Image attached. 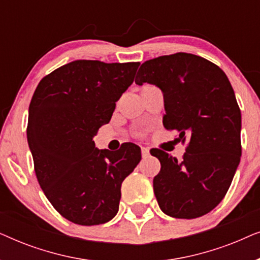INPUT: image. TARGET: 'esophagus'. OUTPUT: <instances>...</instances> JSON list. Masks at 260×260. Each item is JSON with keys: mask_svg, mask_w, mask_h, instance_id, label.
Returning a JSON list of instances; mask_svg holds the SVG:
<instances>
[{"mask_svg": "<svg viewBox=\"0 0 260 260\" xmlns=\"http://www.w3.org/2000/svg\"><path fill=\"white\" fill-rule=\"evenodd\" d=\"M141 151H142V157H143V158H147V157H149V155H150V152H149V149L148 148L142 147L141 148Z\"/></svg>", "mask_w": 260, "mask_h": 260, "instance_id": "obj_1", "label": "esophagus"}]
</instances>
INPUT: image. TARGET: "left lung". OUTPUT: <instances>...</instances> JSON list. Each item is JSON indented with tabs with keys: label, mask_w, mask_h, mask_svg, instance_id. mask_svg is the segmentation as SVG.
I'll use <instances>...</instances> for the list:
<instances>
[{
	"label": "left lung",
	"mask_w": 260,
	"mask_h": 260,
	"mask_svg": "<svg viewBox=\"0 0 260 260\" xmlns=\"http://www.w3.org/2000/svg\"><path fill=\"white\" fill-rule=\"evenodd\" d=\"M135 83L163 92V125L188 141L181 161L161 149L154 177L159 208L177 219H194L218 206L229 190L241 156V115L225 72L189 53L162 55L142 63Z\"/></svg>",
	"instance_id": "1"
}]
</instances>
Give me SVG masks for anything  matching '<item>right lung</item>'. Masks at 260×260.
I'll use <instances>...</instances> for the list:
<instances>
[{"label": "right lung", "mask_w": 260, "mask_h": 260, "mask_svg": "<svg viewBox=\"0 0 260 260\" xmlns=\"http://www.w3.org/2000/svg\"><path fill=\"white\" fill-rule=\"evenodd\" d=\"M138 66L76 60L42 78L31 97L27 140L37 179L53 207L78 225L117 214L122 182L141 161V148L130 142L113 152L92 141Z\"/></svg>", "instance_id": "1"}]
</instances>
